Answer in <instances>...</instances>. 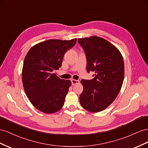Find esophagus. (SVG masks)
<instances>
[{"mask_svg":"<svg viewBox=\"0 0 148 148\" xmlns=\"http://www.w3.org/2000/svg\"><path fill=\"white\" fill-rule=\"evenodd\" d=\"M71 82H72V85L77 84L80 82V81H79V80H75V79H71Z\"/></svg>","mask_w":148,"mask_h":148,"instance_id":"1","label":"esophagus"}]
</instances>
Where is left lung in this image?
Returning <instances> with one entry per match:
<instances>
[{
	"instance_id": "obj_1",
	"label": "left lung",
	"mask_w": 148,
	"mask_h": 148,
	"mask_svg": "<svg viewBox=\"0 0 148 148\" xmlns=\"http://www.w3.org/2000/svg\"><path fill=\"white\" fill-rule=\"evenodd\" d=\"M77 42L86 55L87 71L95 74L92 79L81 81L84 88L79 97L81 104L89 112L102 111L115 100L122 87L124 76L122 54L102 37H85Z\"/></svg>"
}]
</instances>
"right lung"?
Masks as SVG:
<instances>
[{
  "label": "right lung",
  "instance_id": "add662e5",
  "mask_svg": "<svg viewBox=\"0 0 148 148\" xmlns=\"http://www.w3.org/2000/svg\"><path fill=\"white\" fill-rule=\"evenodd\" d=\"M76 40H45L34 45L26 55L22 72V84L28 99L40 111L52 114L63 107L72 83L59 78L53 71L61 67L64 54Z\"/></svg>",
  "mask_w": 148,
  "mask_h": 148
}]
</instances>
